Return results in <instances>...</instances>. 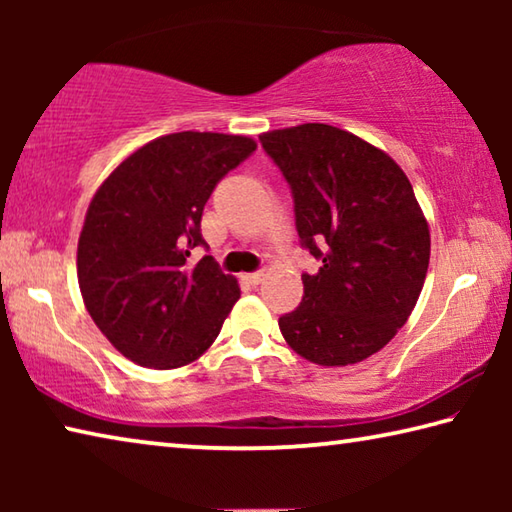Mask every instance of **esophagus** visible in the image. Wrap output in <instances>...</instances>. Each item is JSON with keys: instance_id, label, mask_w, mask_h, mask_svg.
<instances>
[{"instance_id": "1", "label": "esophagus", "mask_w": 512, "mask_h": 512, "mask_svg": "<svg viewBox=\"0 0 512 512\" xmlns=\"http://www.w3.org/2000/svg\"><path fill=\"white\" fill-rule=\"evenodd\" d=\"M241 280H244L246 284H250V287H257V284L264 280V273H262V271H255V273H246V275H241Z\"/></svg>"}]
</instances>
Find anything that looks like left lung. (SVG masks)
<instances>
[{
  "label": "left lung",
  "instance_id": "left-lung-1",
  "mask_svg": "<svg viewBox=\"0 0 512 512\" xmlns=\"http://www.w3.org/2000/svg\"><path fill=\"white\" fill-rule=\"evenodd\" d=\"M291 187L300 246L318 273L280 316V332L318 366H350L393 339L420 298L429 225L404 171L341 128L302 124L259 135Z\"/></svg>",
  "mask_w": 512,
  "mask_h": 512
}]
</instances>
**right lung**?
Masks as SVG:
<instances>
[{
    "instance_id": "obj_1",
    "label": "right lung",
    "mask_w": 512,
    "mask_h": 512,
    "mask_svg": "<svg viewBox=\"0 0 512 512\" xmlns=\"http://www.w3.org/2000/svg\"><path fill=\"white\" fill-rule=\"evenodd\" d=\"M244 135L173 133L144 144L94 194L79 239L85 307L115 348L146 368H180L210 348L239 300L201 219L225 173L253 155Z\"/></svg>"
}]
</instances>
